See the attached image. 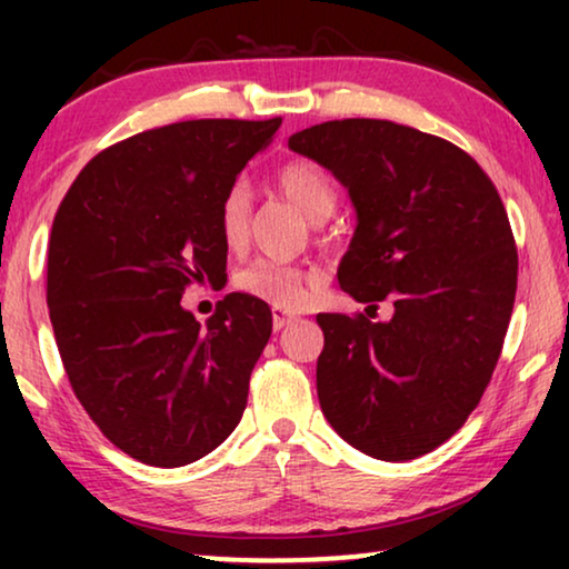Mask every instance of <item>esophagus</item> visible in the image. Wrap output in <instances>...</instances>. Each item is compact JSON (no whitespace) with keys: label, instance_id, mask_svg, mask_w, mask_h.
<instances>
[{"label":"esophagus","instance_id":"34e87169","mask_svg":"<svg viewBox=\"0 0 569 569\" xmlns=\"http://www.w3.org/2000/svg\"><path fill=\"white\" fill-rule=\"evenodd\" d=\"M295 321H298V318H295L292 313H287V310H282V308L271 310V326H274V331H282Z\"/></svg>","mask_w":569,"mask_h":569}]
</instances>
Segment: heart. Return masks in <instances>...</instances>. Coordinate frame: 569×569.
I'll list each match as a JSON object with an SVG mask.
<instances>
[{"mask_svg":"<svg viewBox=\"0 0 569 569\" xmlns=\"http://www.w3.org/2000/svg\"><path fill=\"white\" fill-rule=\"evenodd\" d=\"M277 189L308 217L310 222L329 220L333 207H337V189H333L331 176L313 160H292L277 170ZM248 222H251V193L246 183H232L222 197L220 214V236L224 246L236 248L248 236ZM310 271L298 267H287L277 261H253L243 271H238L236 284L248 295L274 302V306L290 308L302 298L306 284L313 282Z\"/></svg>","mask_w":569,"mask_h":569,"instance_id":"1","label":"heart"}]
</instances>
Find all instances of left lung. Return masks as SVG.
<instances>
[{
    "instance_id": "obj_1",
    "label": "left lung",
    "mask_w": 569,
    "mask_h": 569,
    "mask_svg": "<svg viewBox=\"0 0 569 569\" xmlns=\"http://www.w3.org/2000/svg\"><path fill=\"white\" fill-rule=\"evenodd\" d=\"M290 150L331 170L357 212L341 290L393 316L321 313L318 401L349 446L411 461L442 446L485 393L518 287L500 193L446 139L380 119L326 121Z\"/></svg>"
}]
</instances>
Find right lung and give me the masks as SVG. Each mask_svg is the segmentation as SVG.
Wrapping results in <instances>:
<instances>
[{"label":"right lung","instance_id":"obj_1","mask_svg":"<svg viewBox=\"0 0 569 569\" xmlns=\"http://www.w3.org/2000/svg\"><path fill=\"white\" fill-rule=\"evenodd\" d=\"M279 123L199 119L123 139L53 217L46 302L67 378L100 432L147 466L199 461L243 417L269 306L230 292L201 326L181 298L228 277L222 197Z\"/></svg>","mask_w":569,"mask_h":569}]
</instances>
